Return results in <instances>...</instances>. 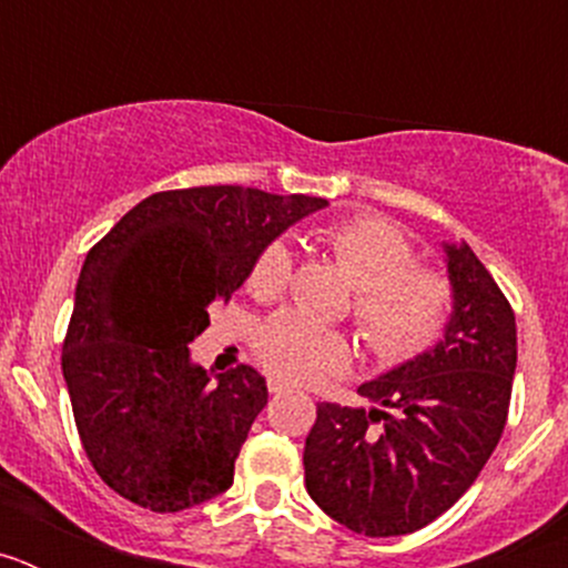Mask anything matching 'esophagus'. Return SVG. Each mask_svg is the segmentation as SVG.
<instances>
[{"instance_id": "1", "label": "esophagus", "mask_w": 568, "mask_h": 568, "mask_svg": "<svg viewBox=\"0 0 568 568\" xmlns=\"http://www.w3.org/2000/svg\"><path fill=\"white\" fill-rule=\"evenodd\" d=\"M267 389H270V395H284V393H290V384H284L281 378H270Z\"/></svg>"}]
</instances>
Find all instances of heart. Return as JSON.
<instances>
[{"mask_svg":"<svg viewBox=\"0 0 568 568\" xmlns=\"http://www.w3.org/2000/svg\"><path fill=\"white\" fill-rule=\"evenodd\" d=\"M327 247L355 284V324L375 358L395 364L438 338L453 315V284L438 270L415 267L418 255L400 230L381 219H353L329 230ZM290 281L293 247L287 239L270 241L253 261L250 293L273 301L287 293ZM255 353L278 378L313 384L338 373L349 358V344L338 329L298 313H278L255 333Z\"/></svg>","mask_w":568,"mask_h":568,"instance_id":"b5f03b06","label":"heart"}]
</instances>
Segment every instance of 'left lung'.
Instances as JSON below:
<instances>
[{
	"label": "left lung",
	"instance_id": "1",
	"mask_svg": "<svg viewBox=\"0 0 568 568\" xmlns=\"http://www.w3.org/2000/svg\"><path fill=\"white\" fill-rule=\"evenodd\" d=\"M444 255L455 293L444 338L361 384L369 409L318 404L304 446L310 498L366 538L440 518L475 484L509 415L515 313L466 241Z\"/></svg>",
	"mask_w": 568,
	"mask_h": 568
}]
</instances>
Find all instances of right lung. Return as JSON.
I'll return each instance as SVG.
<instances>
[{
  "mask_svg": "<svg viewBox=\"0 0 568 568\" xmlns=\"http://www.w3.org/2000/svg\"><path fill=\"white\" fill-rule=\"evenodd\" d=\"M321 207L327 199L233 184L168 190L88 253L62 373L90 464L130 504L182 511L233 486L267 381L247 364L213 381L190 361V341L255 255Z\"/></svg>",
  "mask_w": 568,
  "mask_h": 568,
  "instance_id": "1",
  "label": "right lung"
}]
</instances>
